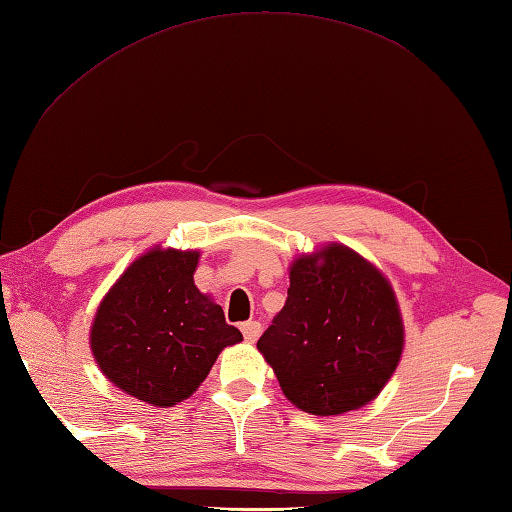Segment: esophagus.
Masks as SVG:
<instances>
[{"label": "esophagus", "instance_id": "34e87169", "mask_svg": "<svg viewBox=\"0 0 512 512\" xmlns=\"http://www.w3.org/2000/svg\"><path fill=\"white\" fill-rule=\"evenodd\" d=\"M241 331L247 342H256L258 336H260V322L256 320H249V322H243L241 325Z\"/></svg>", "mask_w": 512, "mask_h": 512}]
</instances>
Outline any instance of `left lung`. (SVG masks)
<instances>
[{
	"mask_svg": "<svg viewBox=\"0 0 512 512\" xmlns=\"http://www.w3.org/2000/svg\"><path fill=\"white\" fill-rule=\"evenodd\" d=\"M256 347L300 411L327 417L362 409L402 358L398 298L367 258L327 243L291 260L285 307Z\"/></svg>",
	"mask_w": 512,
	"mask_h": 512,
	"instance_id": "1",
	"label": "left lung"
}]
</instances>
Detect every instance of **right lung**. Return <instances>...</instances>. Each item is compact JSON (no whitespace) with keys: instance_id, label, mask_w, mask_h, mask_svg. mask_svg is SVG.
I'll return each mask as SVG.
<instances>
[{"instance_id":"add662e5","label":"right lung","mask_w":512,"mask_h":512,"mask_svg":"<svg viewBox=\"0 0 512 512\" xmlns=\"http://www.w3.org/2000/svg\"><path fill=\"white\" fill-rule=\"evenodd\" d=\"M198 258V249H148L108 289L90 327L101 373L159 409L190 398L218 353L243 340L223 307L194 285Z\"/></svg>"}]
</instances>
